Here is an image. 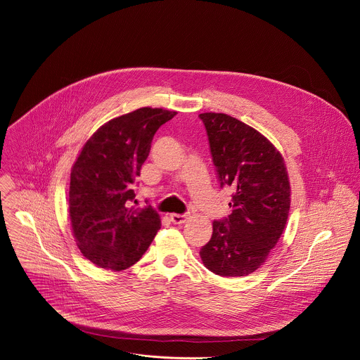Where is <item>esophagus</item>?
<instances>
[{
	"label": "esophagus",
	"instance_id": "obj_1",
	"mask_svg": "<svg viewBox=\"0 0 360 360\" xmlns=\"http://www.w3.org/2000/svg\"><path fill=\"white\" fill-rule=\"evenodd\" d=\"M188 218H189V215H186V214H184V215H179V214H172V215L169 217L171 222H174V224H176V225L185 224V222L188 221Z\"/></svg>",
	"mask_w": 360,
	"mask_h": 360
}]
</instances>
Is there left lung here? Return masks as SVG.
<instances>
[{
  "instance_id": "left-lung-1",
  "label": "left lung",
  "mask_w": 360,
  "mask_h": 360,
  "mask_svg": "<svg viewBox=\"0 0 360 360\" xmlns=\"http://www.w3.org/2000/svg\"><path fill=\"white\" fill-rule=\"evenodd\" d=\"M207 128L221 186H229L232 214L214 221L199 255L211 272L246 276L268 259L285 231L290 184L281 152L255 128L217 112L199 114Z\"/></svg>"
}]
</instances>
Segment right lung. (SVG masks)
Returning a JSON list of instances; mask_svg holds the SVG:
<instances>
[{
	"instance_id": "obj_1",
	"label": "right lung",
	"mask_w": 360,
	"mask_h": 360,
	"mask_svg": "<svg viewBox=\"0 0 360 360\" xmlns=\"http://www.w3.org/2000/svg\"><path fill=\"white\" fill-rule=\"evenodd\" d=\"M176 115L139 108L94 132L71 169L70 219L81 253L98 268L124 271L136 264L161 228L150 207L135 210L132 185L161 125Z\"/></svg>"
}]
</instances>
